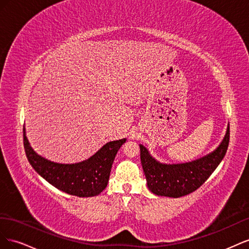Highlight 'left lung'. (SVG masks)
<instances>
[{"mask_svg": "<svg viewBox=\"0 0 249 249\" xmlns=\"http://www.w3.org/2000/svg\"><path fill=\"white\" fill-rule=\"evenodd\" d=\"M230 142V124L227 134L213 153L189 163L162 164L140 146V159L146 178L147 187L156 195L180 197L190 194L206 182L220 164L227 153Z\"/></svg>", "mask_w": 249, "mask_h": 249, "instance_id": "left-lung-1", "label": "left lung"}]
</instances>
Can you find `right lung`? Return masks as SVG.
Returning <instances> with one entry per match:
<instances>
[{
    "instance_id": "1",
    "label": "right lung",
    "mask_w": 249,
    "mask_h": 249,
    "mask_svg": "<svg viewBox=\"0 0 249 249\" xmlns=\"http://www.w3.org/2000/svg\"><path fill=\"white\" fill-rule=\"evenodd\" d=\"M125 139L111 141L88 160L77 164H59L37 155L30 146L24 129V147L29 163L48 182L67 194L90 197L107 187L114 158Z\"/></svg>"
}]
</instances>
